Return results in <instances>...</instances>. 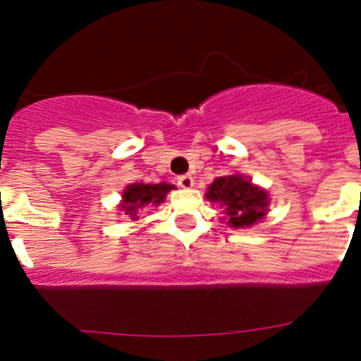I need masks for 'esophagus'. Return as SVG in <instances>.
Masks as SVG:
<instances>
[{
    "label": "esophagus",
    "mask_w": 361,
    "mask_h": 361,
    "mask_svg": "<svg viewBox=\"0 0 361 361\" xmlns=\"http://www.w3.org/2000/svg\"><path fill=\"white\" fill-rule=\"evenodd\" d=\"M178 185H180L181 188H192V186L195 185L193 183V176L192 175L178 176Z\"/></svg>",
    "instance_id": "1"
}]
</instances>
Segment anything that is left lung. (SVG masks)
I'll use <instances>...</instances> for the list:
<instances>
[{
  "label": "left lung",
  "mask_w": 361,
  "mask_h": 361,
  "mask_svg": "<svg viewBox=\"0 0 361 361\" xmlns=\"http://www.w3.org/2000/svg\"><path fill=\"white\" fill-rule=\"evenodd\" d=\"M207 200L219 204L224 221L229 227L243 229L259 222L268 212L270 198L267 190L252 185L243 175H227L215 178L205 193Z\"/></svg>",
  "instance_id": "8db88e82"
}]
</instances>
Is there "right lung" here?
Instances as JSON below:
<instances>
[{
  "label": "right lung",
  "mask_w": 361,
  "mask_h": 361,
  "mask_svg": "<svg viewBox=\"0 0 361 361\" xmlns=\"http://www.w3.org/2000/svg\"><path fill=\"white\" fill-rule=\"evenodd\" d=\"M175 188L169 183H156V185H144V183H134L128 185L122 193V202H120L118 209L120 212H123L132 221L137 219V212L142 207L149 204L159 205L161 202H164L168 192Z\"/></svg>",
  "instance_id": "right-lung-1"
}]
</instances>
